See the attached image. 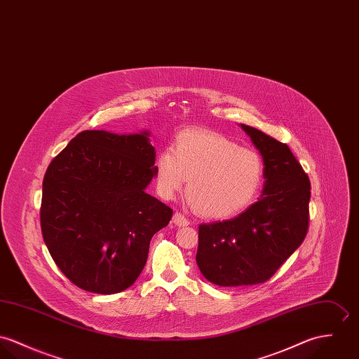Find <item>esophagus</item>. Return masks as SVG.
<instances>
[{
  "mask_svg": "<svg viewBox=\"0 0 359 359\" xmlns=\"http://www.w3.org/2000/svg\"><path fill=\"white\" fill-rule=\"evenodd\" d=\"M173 223H175L176 226H179V227H186V226L190 224V220H189L184 215H182L180 212H176V213L173 215Z\"/></svg>",
  "mask_w": 359,
  "mask_h": 359,
  "instance_id": "obj_1",
  "label": "esophagus"
}]
</instances>
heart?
I'll return each mask as SVG.
<instances>
[{"instance_id": "obj_1", "label": "heart", "mask_w": 359, "mask_h": 359, "mask_svg": "<svg viewBox=\"0 0 359 359\" xmlns=\"http://www.w3.org/2000/svg\"><path fill=\"white\" fill-rule=\"evenodd\" d=\"M157 189L170 199L187 183L196 212L208 219H229L257 197L266 176L263 157L222 133L208 129L180 132L172 149L156 160Z\"/></svg>"}]
</instances>
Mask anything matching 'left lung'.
Segmentation results:
<instances>
[{"label": "left lung", "instance_id": "1", "mask_svg": "<svg viewBox=\"0 0 359 359\" xmlns=\"http://www.w3.org/2000/svg\"><path fill=\"white\" fill-rule=\"evenodd\" d=\"M260 151L266 182L257 202L237 217L201 224L197 264L219 286H248L271 278L309 230L310 180L290 149L241 123Z\"/></svg>", "mask_w": 359, "mask_h": 359}]
</instances>
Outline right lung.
<instances>
[{"label":"right lung","instance_id":"1","mask_svg":"<svg viewBox=\"0 0 359 359\" xmlns=\"http://www.w3.org/2000/svg\"><path fill=\"white\" fill-rule=\"evenodd\" d=\"M150 132L83 130L49 163L41 230L60 271L81 289H128L147 262L150 241L172 209L146 193L156 177Z\"/></svg>","mask_w":359,"mask_h":359}]
</instances>
